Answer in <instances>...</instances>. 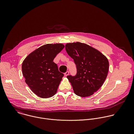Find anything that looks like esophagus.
<instances>
[{
    "label": "esophagus",
    "instance_id": "1",
    "mask_svg": "<svg viewBox=\"0 0 134 134\" xmlns=\"http://www.w3.org/2000/svg\"><path fill=\"white\" fill-rule=\"evenodd\" d=\"M69 74V71H66V72L64 73V75H65V76H68Z\"/></svg>",
    "mask_w": 134,
    "mask_h": 134
}]
</instances>
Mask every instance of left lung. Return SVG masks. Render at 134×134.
Masks as SVG:
<instances>
[{"instance_id": "obj_1", "label": "left lung", "mask_w": 134, "mask_h": 134, "mask_svg": "<svg viewBox=\"0 0 134 134\" xmlns=\"http://www.w3.org/2000/svg\"><path fill=\"white\" fill-rule=\"evenodd\" d=\"M65 50L76 66V74L67 76L74 93L81 97L93 94L107 76V58L95 48L80 42L66 44Z\"/></svg>"}]
</instances>
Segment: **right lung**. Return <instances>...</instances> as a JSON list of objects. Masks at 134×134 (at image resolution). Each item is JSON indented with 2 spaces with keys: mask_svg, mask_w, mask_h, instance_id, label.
<instances>
[{
  "mask_svg": "<svg viewBox=\"0 0 134 134\" xmlns=\"http://www.w3.org/2000/svg\"><path fill=\"white\" fill-rule=\"evenodd\" d=\"M64 47L62 44L44 45L30 54L22 63L26 83L40 97H51L57 92L64 74L53 60Z\"/></svg>",
  "mask_w": 134,
  "mask_h": 134,
  "instance_id": "right-lung-1",
  "label": "right lung"
}]
</instances>
